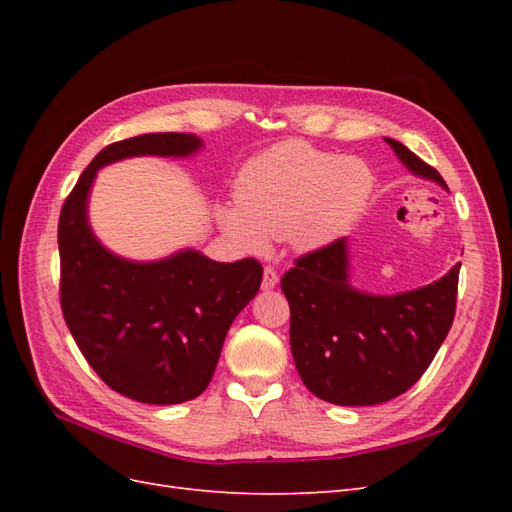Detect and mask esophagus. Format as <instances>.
Instances as JSON below:
<instances>
[{"label":"esophagus","mask_w":512,"mask_h":512,"mask_svg":"<svg viewBox=\"0 0 512 512\" xmlns=\"http://www.w3.org/2000/svg\"><path fill=\"white\" fill-rule=\"evenodd\" d=\"M280 282V275L275 273V269L265 267V273H262V290H273Z\"/></svg>","instance_id":"1"}]
</instances>
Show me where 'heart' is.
Masks as SVG:
<instances>
[{
	"mask_svg": "<svg viewBox=\"0 0 512 512\" xmlns=\"http://www.w3.org/2000/svg\"><path fill=\"white\" fill-rule=\"evenodd\" d=\"M371 190L374 173L361 158L286 141L241 168L237 203H222L215 213L245 252L265 254L271 239L312 252L344 235Z\"/></svg>",
	"mask_w": 512,
	"mask_h": 512,
	"instance_id": "1",
	"label": "heart"
}]
</instances>
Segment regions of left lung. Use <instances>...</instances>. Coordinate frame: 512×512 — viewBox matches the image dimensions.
<instances>
[{"label":"left lung","instance_id":"1","mask_svg":"<svg viewBox=\"0 0 512 512\" xmlns=\"http://www.w3.org/2000/svg\"><path fill=\"white\" fill-rule=\"evenodd\" d=\"M416 177L448 190L436 168L384 138ZM459 262L438 282L399 294L350 284L348 239L301 256L284 273L290 348L303 384L337 406H376L425 374L455 318Z\"/></svg>","mask_w":512,"mask_h":512}]
</instances>
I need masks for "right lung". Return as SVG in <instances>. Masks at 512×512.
<instances>
[{
  "instance_id": "obj_1",
  "label": "right lung",
  "mask_w": 512,
  "mask_h": 512,
  "mask_svg": "<svg viewBox=\"0 0 512 512\" xmlns=\"http://www.w3.org/2000/svg\"><path fill=\"white\" fill-rule=\"evenodd\" d=\"M194 134L156 132L104 147L59 215L61 312L87 363L113 391L141 404H183L203 393L232 320L260 288L254 258L215 262L181 250L151 262L121 258L98 241L87 203L98 170L126 158H188Z\"/></svg>"
}]
</instances>
